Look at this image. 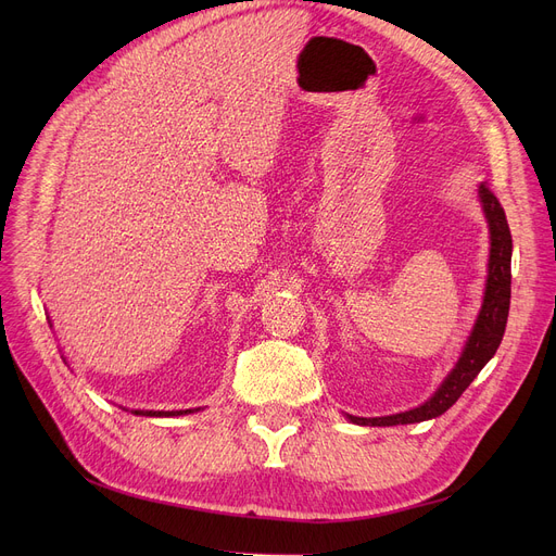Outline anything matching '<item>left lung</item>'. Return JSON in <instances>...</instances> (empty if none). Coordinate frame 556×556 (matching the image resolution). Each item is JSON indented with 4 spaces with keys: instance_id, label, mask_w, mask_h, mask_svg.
Instances as JSON below:
<instances>
[{
    "instance_id": "obj_1",
    "label": "left lung",
    "mask_w": 556,
    "mask_h": 556,
    "mask_svg": "<svg viewBox=\"0 0 556 556\" xmlns=\"http://www.w3.org/2000/svg\"><path fill=\"white\" fill-rule=\"evenodd\" d=\"M478 198L489 225V263H486V283L480 313L476 325L464 342L462 354L455 367L434 390V394L413 410L388 415V417H354L346 419L358 426H403L419 424L444 415L448 407L462 396V392L473 383V378L482 371V367L493 358L495 349L501 346L505 336L507 315H509V298H511V233L507 225V216L503 204L491 193L486 185L478 187Z\"/></svg>"
}]
</instances>
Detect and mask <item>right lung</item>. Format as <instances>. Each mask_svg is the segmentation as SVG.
<instances>
[{
	"label": "right lung",
	"mask_w": 556,
	"mask_h": 556,
	"mask_svg": "<svg viewBox=\"0 0 556 556\" xmlns=\"http://www.w3.org/2000/svg\"><path fill=\"white\" fill-rule=\"evenodd\" d=\"M51 323V319H49ZM200 407H189V410H130L132 415H139V417H180V415H191V413H198Z\"/></svg>",
	"instance_id": "right-lung-1"
}]
</instances>
